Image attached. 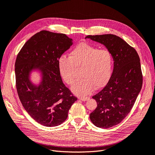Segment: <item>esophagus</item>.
Here are the masks:
<instances>
[{
  "instance_id": "1",
  "label": "esophagus",
  "mask_w": 155,
  "mask_h": 155,
  "mask_svg": "<svg viewBox=\"0 0 155 155\" xmlns=\"http://www.w3.org/2000/svg\"><path fill=\"white\" fill-rule=\"evenodd\" d=\"M79 100H81V101H87L89 100V97H79Z\"/></svg>"
}]
</instances>
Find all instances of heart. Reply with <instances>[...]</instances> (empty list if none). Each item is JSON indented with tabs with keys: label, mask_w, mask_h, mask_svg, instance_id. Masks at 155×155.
Here are the masks:
<instances>
[{
	"label": "heart",
	"mask_w": 155,
	"mask_h": 155,
	"mask_svg": "<svg viewBox=\"0 0 155 155\" xmlns=\"http://www.w3.org/2000/svg\"><path fill=\"white\" fill-rule=\"evenodd\" d=\"M114 65L113 55L109 50L100 49L87 43L76 46L70 57L61 56L58 60V69L63 80L73 85L77 80V70L81 69L79 80L72 88L78 96H86L94 87H104L110 79Z\"/></svg>",
	"instance_id": "heart-1"
}]
</instances>
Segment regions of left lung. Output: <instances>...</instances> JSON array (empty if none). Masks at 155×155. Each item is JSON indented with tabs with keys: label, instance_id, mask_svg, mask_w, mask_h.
Listing matches in <instances>:
<instances>
[{
	"label": "left lung",
	"instance_id": "left-lung-1",
	"mask_svg": "<svg viewBox=\"0 0 155 155\" xmlns=\"http://www.w3.org/2000/svg\"><path fill=\"white\" fill-rule=\"evenodd\" d=\"M105 46L113 55L114 69L106 86L92 96L97 107L90 119L100 128L120 124L129 113L141 91L143 76L140 58L136 50L113 34L87 35Z\"/></svg>",
	"mask_w": 155,
	"mask_h": 155
}]
</instances>
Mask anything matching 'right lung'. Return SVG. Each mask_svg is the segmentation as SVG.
I'll use <instances>...</instances> for the list:
<instances>
[{
	"label": "right lung",
	"instance_id": "obj_1",
	"mask_svg": "<svg viewBox=\"0 0 155 155\" xmlns=\"http://www.w3.org/2000/svg\"><path fill=\"white\" fill-rule=\"evenodd\" d=\"M72 39L64 34L41 31L26 42L15 64L17 91L25 109L37 123L46 127L61 124L77 101L64 85L58 69V60L72 45ZM42 73L39 86L29 80L33 69Z\"/></svg>",
	"mask_w": 155,
	"mask_h": 155
}]
</instances>
